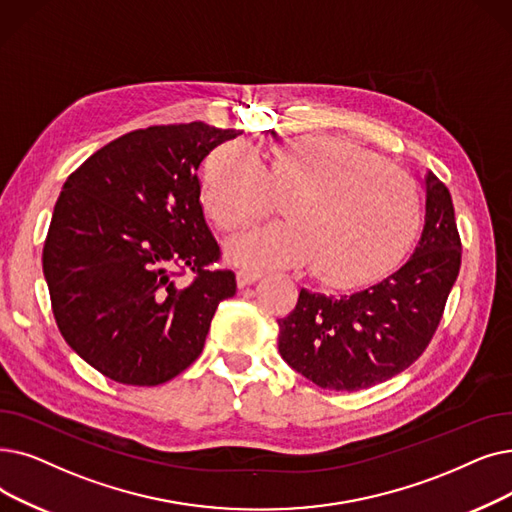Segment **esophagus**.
<instances>
[{"instance_id":"1","label":"esophagus","mask_w":512,"mask_h":512,"mask_svg":"<svg viewBox=\"0 0 512 512\" xmlns=\"http://www.w3.org/2000/svg\"><path fill=\"white\" fill-rule=\"evenodd\" d=\"M259 278H261L259 272H251V270H238V272H236V282H238L240 288L255 284Z\"/></svg>"}]
</instances>
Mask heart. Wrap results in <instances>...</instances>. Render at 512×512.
Segmentation results:
<instances>
[{"instance_id": "heart-1", "label": "heart", "mask_w": 512, "mask_h": 512, "mask_svg": "<svg viewBox=\"0 0 512 512\" xmlns=\"http://www.w3.org/2000/svg\"><path fill=\"white\" fill-rule=\"evenodd\" d=\"M272 187L288 194V219L228 242V257L242 268L316 263L326 284H366L402 261L420 228L412 177L337 136L282 142L270 169L247 144L219 146L207 161L203 205L219 228L238 230L272 209Z\"/></svg>"}]
</instances>
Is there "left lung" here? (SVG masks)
Returning <instances> with one entry per match:
<instances>
[{
	"label": "left lung",
	"mask_w": 512,
	"mask_h": 512,
	"mask_svg": "<svg viewBox=\"0 0 512 512\" xmlns=\"http://www.w3.org/2000/svg\"><path fill=\"white\" fill-rule=\"evenodd\" d=\"M425 221L408 261L362 291L301 288L278 320L282 360L322 389L360 391L404 372L429 345L460 270L450 190L427 171Z\"/></svg>",
	"instance_id": "1"
}]
</instances>
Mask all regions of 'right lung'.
Segmentation results:
<instances>
[{
    "mask_svg": "<svg viewBox=\"0 0 512 512\" xmlns=\"http://www.w3.org/2000/svg\"><path fill=\"white\" fill-rule=\"evenodd\" d=\"M242 131L203 121L129 131L64 182L43 244L64 341L108 379L152 387L205 347L217 305L236 295L219 259L198 167ZM195 272L186 285L179 270Z\"/></svg>",
    "mask_w": 512,
    "mask_h": 512,
    "instance_id": "add662e5",
    "label": "right lung"
}]
</instances>
